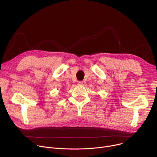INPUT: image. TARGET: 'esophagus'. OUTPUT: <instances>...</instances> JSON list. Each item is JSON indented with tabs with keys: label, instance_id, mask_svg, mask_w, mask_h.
Wrapping results in <instances>:
<instances>
[{
	"label": "esophagus",
	"instance_id": "34e87169",
	"mask_svg": "<svg viewBox=\"0 0 157 157\" xmlns=\"http://www.w3.org/2000/svg\"><path fill=\"white\" fill-rule=\"evenodd\" d=\"M78 84H80V85H82V86H84L85 84H86V82L84 81H79L78 82Z\"/></svg>",
	"mask_w": 157,
	"mask_h": 157
}]
</instances>
